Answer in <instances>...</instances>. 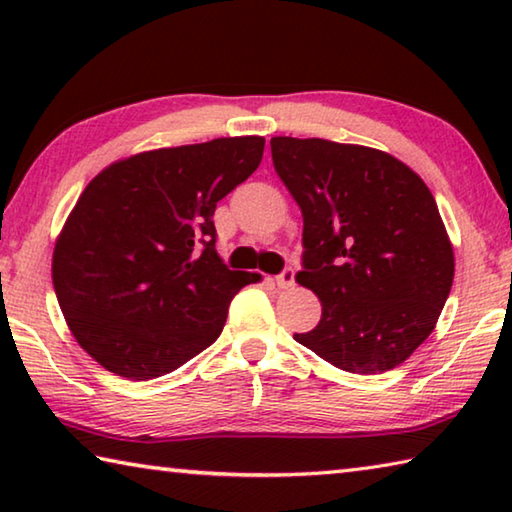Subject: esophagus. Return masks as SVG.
Here are the masks:
<instances>
[{
	"label": "esophagus",
	"mask_w": 512,
	"mask_h": 512,
	"mask_svg": "<svg viewBox=\"0 0 512 512\" xmlns=\"http://www.w3.org/2000/svg\"><path fill=\"white\" fill-rule=\"evenodd\" d=\"M277 289H291L296 284V271L293 268H284V271L275 277Z\"/></svg>",
	"instance_id": "obj_1"
}]
</instances>
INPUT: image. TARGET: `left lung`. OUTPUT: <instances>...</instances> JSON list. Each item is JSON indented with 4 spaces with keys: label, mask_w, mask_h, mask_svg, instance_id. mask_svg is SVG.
I'll use <instances>...</instances> for the list:
<instances>
[{
    "label": "left lung",
    "mask_w": 512,
    "mask_h": 512,
    "mask_svg": "<svg viewBox=\"0 0 512 512\" xmlns=\"http://www.w3.org/2000/svg\"><path fill=\"white\" fill-rule=\"evenodd\" d=\"M273 167L302 212L296 282L323 305L293 339L357 375L393 370L438 323L454 248L424 180L361 144L273 137Z\"/></svg>",
    "instance_id": "1"
}]
</instances>
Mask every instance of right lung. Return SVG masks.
I'll use <instances>...</instances> for the list:
<instances>
[{
  "instance_id": "obj_1",
  "label": "right lung",
  "mask_w": 512,
  "mask_h": 512,
  "mask_svg": "<svg viewBox=\"0 0 512 512\" xmlns=\"http://www.w3.org/2000/svg\"><path fill=\"white\" fill-rule=\"evenodd\" d=\"M262 153L257 135L144 151L83 189L51 280L69 332L99 366L155 379L219 339L230 300L262 275L223 264L212 216Z\"/></svg>"
}]
</instances>
